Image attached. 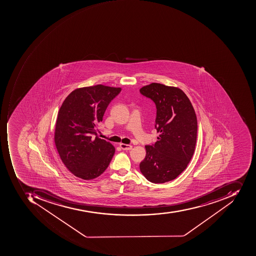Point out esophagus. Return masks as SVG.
Listing matches in <instances>:
<instances>
[{
	"label": "esophagus",
	"mask_w": 256,
	"mask_h": 256,
	"mask_svg": "<svg viewBox=\"0 0 256 256\" xmlns=\"http://www.w3.org/2000/svg\"><path fill=\"white\" fill-rule=\"evenodd\" d=\"M120 148L123 150H130L132 148V146H130V144H124V143H120Z\"/></svg>",
	"instance_id": "obj_1"
}]
</instances>
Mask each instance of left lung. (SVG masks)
Wrapping results in <instances>:
<instances>
[{"mask_svg":"<svg viewBox=\"0 0 256 256\" xmlns=\"http://www.w3.org/2000/svg\"><path fill=\"white\" fill-rule=\"evenodd\" d=\"M156 106V128L160 133L154 146H146L140 162L142 174L152 183L174 180L192 158L197 138V118L190 100L180 88L152 82L140 88Z\"/></svg>","mask_w":256,"mask_h":256,"instance_id":"left-lung-1","label":"left lung"}]
</instances>
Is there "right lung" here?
Here are the masks:
<instances>
[{"label": "right lung", "mask_w": 256, "mask_h": 256, "mask_svg": "<svg viewBox=\"0 0 256 256\" xmlns=\"http://www.w3.org/2000/svg\"><path fill=\"white\" fill-rule=\"evenodd\" d=\"M120 87L99 85L82 87L62 102L54 130V143L64 166L76 176L91 180L104 173L115 152L110 142L96 134L110 102Z\"/></svg>", "instance_id": "1"}]
</instances>
